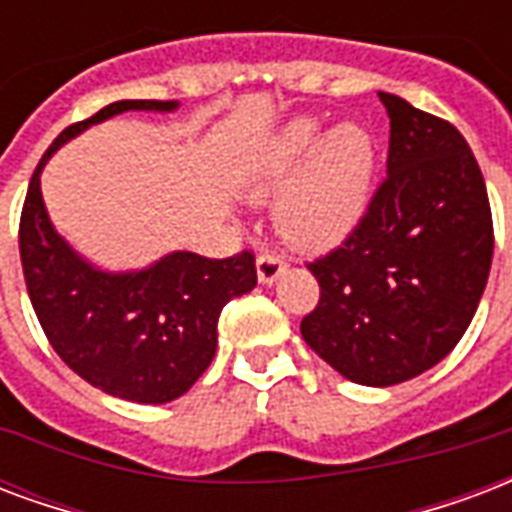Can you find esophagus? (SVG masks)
I'll list each match as a JSON object with an SVG mask.
<instances>
[{"instance_id":"34e87169","label":"esophagus","mask_w":512,"mask_h":512,"mask_svg":"<svg viewBox=\"0 0 512 512\" xmlns=\"http://www.w3.org/2000/svg\"><path fill=\"white\" fill-rule=\"evenodd\" d=\"M283 272H286V261L275 256V253H264V256L256 259V275H259V283H264V286H272Z\"/></svg>"}]
</instances>
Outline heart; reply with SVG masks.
<instances>
[{"instance_id": "b5f03b06", "label": "heart", "mask_w": 512, "mask_h": 512, "mask_svg": "<svg viewBox=\"0 0 512 512\" xmlns=\"http://www.w3.org/2000/svg\"><path fill=\"white\" fill-rule=\"evenodd\" d=\"M378 148L361 124L321 132V121L294 118L256 145L237 172V188L253 205L278 202V229L299 251H332L361 224L372 199Z\"/></svg>"}]
</instances>
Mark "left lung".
I'll use <instances>...</instances> for the list:
<instances>
[{"label":"left lung","mask_w":512,"mask_h":512,"mask_svg":"<svg viewBox=\"0 0 512 512\" xmlns=\"http://www.w3.org/2000/svg\"><path fill=\"white\" fill-rule=\"evenodd\" d=\"M386 180L353 234L307 264L321 299L305 343L343 378L397 386L432 370L467 332L489 280L486 183L459 129L383 94Z\"/></svg>","instance_id":"obj_1"}]
</instances>
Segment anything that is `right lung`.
<instances>
[{
	"label": "right lung",
	"instance_id": "1",
	"mask_svg": "<svg viewBox=\"0 0 512 512\" xmlns=\"http://www.w3.org/2000/svg\"><path fill=\"white\" fill-rule=\"evenodd\" d=\"M180 102L121 99L67 126L37 164L21 213L26 291L53 351L94 388L126 402L164 405L186 394L218 348V315L256 286L253 253L205 259L172 251L142 270H102L53 226L40 175L61 145L129 110L175 113Z\"/></svg>",
	"mask_w": 512,
	"mask_h": 512
}]
</instances>
